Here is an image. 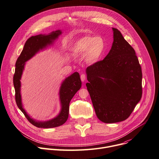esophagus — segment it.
Instances as JSON below:
<instances>
[{"instance_id":"34e87169","label":"esophagus","mask_w":159,"mask_h":159,"mask_svg":"<svg viewBox=\"0 0 159 159\" xmlns=\"http://www.w3.org/2000/svg\"><path fill=\"white\" fill-rule=\"evenodd\" d=\"M85 80H86V76H85L84 74L81 75V80L83 82H84V81H85Z\"/></svg>"}]
</instances>
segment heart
Instances as JSON below:
<instances>
[{"label":"heart","instance_id":"heart-1","mask_svg":"<svg viewBox=\"0 0 159 159\" xmlns=\"http://www.w3.org/2000/svg\"><path fill=\"white\" fill-rule=\"evenodd\" d=\"M106 49V41L101 36L85 35L75 42L72 52L76 55L86 54L87 62L95 64L101 59Z\"/></svg>","mask_w":159,"mask_h":159}]
</instances>
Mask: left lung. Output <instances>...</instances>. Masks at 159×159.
I'll return each instance as SVG.
<instances>
[{
  "instance_id": "1",
  "label": "left lung",
  "mask_w": 159,
  "mask_h": 159,
  "mask_svg": "<svg viewBox=\"0 0 159 159\" xmlns=\"http://www.w3.org/2000/svg\"><path fill=\"white\" fill-rule=\"evenodd\" d=\"M110 51L86 69L96 115L106 124L129 118L142 96V71L134 48L115 28Z\"/></svg>"
}]
</instances>
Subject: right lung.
I'll return each instance as SVG.
<instances>
[{"label":"right lung","mask_w":159,"mask_h":159,"mask_svg":"<svg viewBox=\"0 0 159 159\" xmlns=\"http://www.w3.org/2000/svg\"><path fill=\"white\" fill-rule=\"evenodd\" d=\"M62 34V30H57L48 34H39L32 36L24 45L23 50L15 64L16 68L13 77V84L15 90L16 104L30 123L39 128H53L63 125L69 116L70 101L81 87V81L78 72H74L62 81L59 90L60 111L55 117L49 120L38 121L32 118L23 107L20 80L26 62L41 50H43L48 46L53 45Z\"/></svg>","instance_id":"obj_1"}]
</instances>
